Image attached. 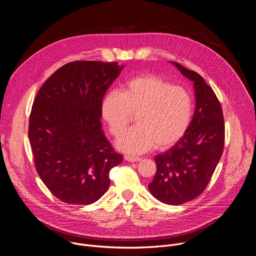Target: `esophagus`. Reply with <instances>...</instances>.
<instances>
[{
	"label": "esophagus",
	"instance_id": "34e87169",
	"mask_svg": "<svg viewBox=\"0 0 256 256\" xmlns=\"http://www.w3.org/2000/svg\"><path fill=\"white\" fill-rule=\"evenodd\" d=\"M124 159L128 162H136V161H140V157H134V156H130V155H126L124 156Z\"/></svg>",
	"mask_w": 256,
	"mask_h": 256
}]
</instances>
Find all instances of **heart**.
Listing matches in <instances>:
<instances>
[{
  "mask_svg": "<svg viewBox=\"0 0 256 256\" xmlns=\"http://www.w3.org/2000/svg\"><path fill=\"white\" fill-rule=\"evenodd\" d=\"M192 99L180 86L147 75L128 81L122 92L110 91L101 103L102 118L109 132L118 136L136 114V126L126 130L116 147L128 154L154 148L165 149L188 130L192 116Z\"/></svg>",
  "mask_w": 256,
  "mask_h": 256,
  "instance_id": "obj_1",
  "label": "heart"
}]
</instances>
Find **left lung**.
I'll return each mask as SVG.
<instances>
[{
    "label": "left lung",
    "mask_w": 256,
    "mask_h": 256,
    "mask_svg": "<svg viewBox=\"0 0 256 256\" xmlns=\"http://www.w3.org/2000/svg\"><path fill=\"white\" fill-rule=\"evenodd\" d=\"M172 64L194 82L196 109L186 134L155 157L157 171L149 190L158 200L178 206L194 200L206 188L223 153L225 126L220 101L204 78Z\"/></svg>",
    "instance_id": "1"
}]
</instances>
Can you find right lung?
Returning a JSON list of instances; mask_svg holds the SVG:
<instances>
[{"instance_id": "obj_1", "label": "right lung", "mask_w": 256, "mask_h": 256, "mask_svg": "<svg viewBox=\"0 0 256 256\" xmlns=\"http://www.w3.org/2000/svg\"><path fill=\"white\" fill-rule=\"evenodd\" d=\"M124 66L98 60L66 64L44 82L29 116L36 171L68 204H91L107 190L109 171L122 161L101 128L102 99Z\"/></svg>"}]
</instances>
